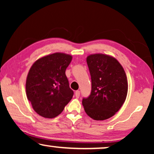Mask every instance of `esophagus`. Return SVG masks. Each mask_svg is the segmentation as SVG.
<instances>
[{
  "instance_id": "esophagus-1",
  "label": "esophagus",
  "mask_w": 154,
  "mask_h": 154,
  "mask_svg": "<svg viewBox=\"0 0 154 154\" xmlns=\"http://www.w3.org/2000/svg\"><path fill=\"white\" fill-rule=\"evenodd\" d=\"M80 93H81V92H80L79 90H76V91H75V97H76L77 98H79V97H80Z\"/></svg>"
}]
</instances>
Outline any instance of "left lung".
Returning a JSON list of instances; mask_svg holds the SVG:
<instances>
[{
    "mask_svg": "<svg viewBox=\"0 0 154 154\" xmlns=\"http://www.w3.org/2000/svg\"><path fill=\"white\" fill-rule=\"evenodd\" d=\"M92 90L82 103L92 119L103 121L113 116L125 102L128 81L121 64L112 57L94 54L87 57Z\"/></svg>",
    "mask_w": 154,
    "mask_h": 154,
    "instance_id": "left-lung-1",
    "label": "left lung"
}]
</instances>
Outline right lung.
<instances>
[{
	"label": "right lung",
	"mask_w": 154,
	"mask_h": 154,
	"mask_svg": "<svg viewBox=\"0 0 154 154\" xmlns=\"http://www.w3.org/2000/svg\"><path fill=\"white\" fill-rule=\"evenodd\" d=\"M72 57L57 52L38 60L27 75L26 92L33 109L41 116H57L72 99L66 69Z\"/></svg>",
	"instance_id": "obj_1"
}]
</instances>
